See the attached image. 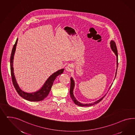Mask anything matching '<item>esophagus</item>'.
<instances>
[{
  "label": "esophagus",
  "mask_w": 135,
  "mask_h": 135,
  "mask_svg": "<svg viewBox=\"0 0 135 135\" xmlns=\"http://www.w3.org/2000/svg\"><path fill=\"white\" fill-rule=\"evenodd\" d=\"M72 68H73L72 66L71 65V64H69V65H68L66 67L65 69L67 72H71L72 71Z\"/></svg>",
  "instance_id": "34e87169"
}]
</instances>
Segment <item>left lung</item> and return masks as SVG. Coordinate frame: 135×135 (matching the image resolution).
Listing matches in <instances>:
<instances>
[{"instance_id":"obj_1","label":"left lung","mask_w":135,"mask_h":135,"mask_svg":"<svg viewBox=\"0 0 135 135\" xmlns=\"http://www.w3.org/2000/svg\"><path fill=\"white\" fill-rule=\"evenodd\" d=\"M110 46L111 49L113 50V51L114 52L116 56V57H117V69H116V73H115V78L116 76V74H117V68H118V51H117V49L116 44H115V42L114 41H111ZM74 86H75L74 81L73 80V79L71 77V84H70V97H71V98H72V99L73 100V101L75 103V104L77 105L78 106H90L94 105V104H95L98 103V102H100V101H102V99H103V98H104L105 97V96L106 95V94H105L104 97H103L100 99H99V100L95 102H93V103H89V104H83V103H81V102H79L78 100H77V99L75 98L74 96L73 90L74 88ZM111 86L109 88V89H110Z\"/></svg>"}]
</instances>
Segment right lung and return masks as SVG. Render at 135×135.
Wrapping results in <instances>:
<instances>
[{
	"label": "right lung",
	"mask_w": 135,
	"mask_h": 135,
	"mask_svg": "<svg viewBox=\"0 0 135 135\" xmlns=\"http://www.w3.org/2000/svg\"><path fill=\"white\" fill-rule=\"evenodd\" d=\"M17 41L18 39H17L15 44L13 46L10 56V70L13 84L17 92L22 98L30 102H40L41 100H42L48 95V94H49V91L53 85L54 81L58 75L61 74L63 72L64 69L59 70L57 71V72L54 73L52 75H51L46 80V81L45 82V83L44 84V85L42 86L41 89L36 92H34L32 93H28L23 91L19 88L17 83L15 76L14 75V71L13 67V60L14 58V55L16 50Z\"/></svg>",
	"instance_id": "right-lung-1"
}]
</instances>
